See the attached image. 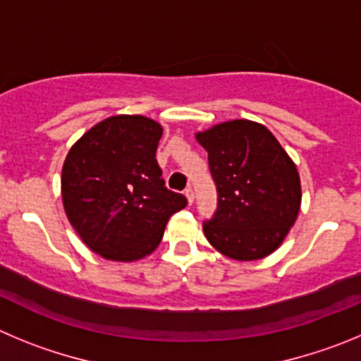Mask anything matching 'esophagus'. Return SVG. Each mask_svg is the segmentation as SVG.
<instances>
[{
	"instance_id": "esophagus-1",
	"label": "esophagus",
	"mask_w": 361,
	"mask_h": 361,
	"mask_svg": "<svg viewBox=\"0 0 361 361\" xmlns=\"http://www.w3.org/2000/svg\"><path fill=\"white\" fill-rule=\"evenodd\" d=\"M185 197H187V201L190 204L194 203V190H192V187H187L185 188Z\"/></svg>"
}]
</instances>
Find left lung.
<instances>
[{
	"instance_id": "obj_1",
	"label": "left lung",
	"mask_w": 361,
	"mask_h": 361,
	"mask_svg": "<svg viewBox=\"0 0 361 361\" xmlns=\"http://www.w3.org/2000/svg\"><path fill=\"white\" fill-rule=\"evenodd\" d=\"M209 152L219 204L204 223L207 241L233 261L274 253L297 221L302 187L297 165L268 128L246 118L197 131Z\"/></svg>"
}]
</instances>
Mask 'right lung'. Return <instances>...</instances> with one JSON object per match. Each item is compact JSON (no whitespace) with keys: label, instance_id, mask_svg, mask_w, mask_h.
<instances>
[{"label":"right lung","instance_id":"add662e5","mask_svg":"<svg viewBox=\"0 0 361 361\" xmlns=\"http://www.w3.org/2000/svg\"><path fill=\"white\" fill-rule=\"evenodd\" d=\"M161 124L147 116L115 115L68 151L61 173L64 212L84 245L108 261L151 255L171 216L187 207L161 180Z\"/></svg>","mask_w":361,"mask_h":361}]
</instances>
